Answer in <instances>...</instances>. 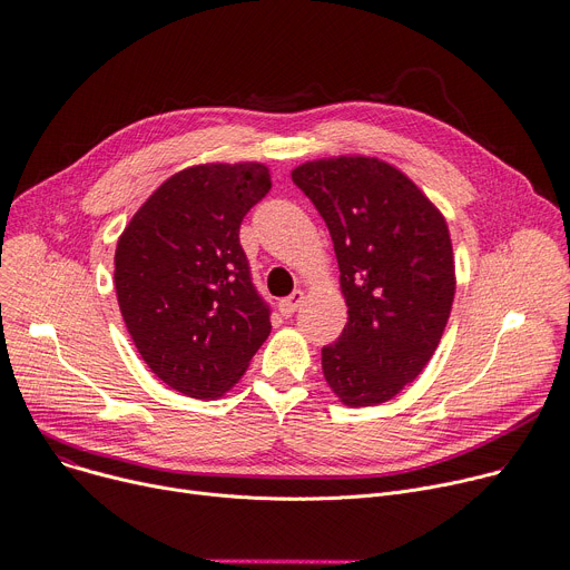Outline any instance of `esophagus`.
<instances>
[{"label": "esophagus", "mask_w": 570, "mask_h": 570, "mask_svg": "<svg viewBox=\"0 0 570 570\" xmlns=\"http://www.w3.org/2000/svg\"><path fill=\"white\" fill-rule=\"evenodd\" d=\"M302 302H305V293L302 291H293L288 297H284L282 302H279V312H282V316H293L295 312H297V307L302 305Z\"/></svg>", "instance_id": "1"}]
</instances>
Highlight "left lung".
Listing matches in <instances>:
<instances>
[{
  "instance_id": "left-lung-1",
  "label": "left lung",
  "mask_w": 570,
  "mask_h": 570,
  "mask_svg": "<svg viewBox=\"0 0 570 570\" xmlns=\"http://www.w3.org/2000/svg\"><path fill=\"white\" fill-rule=\"evenodd\" d=\"M325 219L348 323L323 375L348 407L394 399L424 371L446 327L456 268L435 204L394 165L338 156L291 171Z\"/></svg>"
}]
</instances>
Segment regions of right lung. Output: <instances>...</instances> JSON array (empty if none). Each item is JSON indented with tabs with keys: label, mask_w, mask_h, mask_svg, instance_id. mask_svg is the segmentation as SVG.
Wrapping results in <instances>:
<instances>
[{
	"label": "right lung",
	"mask_w": 570,
	"mask_h": 570,
	"mask_svg": "<svg viewBox=\"0 0 570 570\" xmlns=\"http://www.w3.org/2000/svg\"><path fill=\"white\" fill-rule=\"evenodd\" d=\"M261 163H208L169 176L124 229L114 286L141 360L189 399H217L271 334L240 247V222L271 189Z\"/></svg>",
	"instance_id": "right-lung-1"
}]
</instances>
